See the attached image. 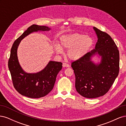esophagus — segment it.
<instances>
[{"label":"esophagus","instance_id":"34e87169","mask_svg":"<svg viewBox=\"0 0 126 126\" xmlns=\"http://www.w3.org/2000/svg\"><path fill=\"white\" fill-rule=\"evenodd\" d=\"M63 67H70L69 64L66 63H63Z\"/></svg>","mask_w":126,"mask_h":126}]
</instances>
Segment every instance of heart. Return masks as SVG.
<instances>
[{
  "instance_id": "b5f03b06",
  "label": "heart",
  "mask_w": 126,
  "mask_h": 126,
  "mask_svg": "<svg viewBox=\"0 0 126 126\" xmlns=\"http://www.w3.org/2000/svg\"><path fill=\"white\" fill-rule=\"evenodd\" d=\"M61 47L57 45L55 51L57 54L63 52V49L68 50L67 56L72 60L81 59L85 55L93 44V40L89 36L79 33H75L60 37Z\"/></svg>"
}]
</instances>
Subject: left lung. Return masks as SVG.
Masks as SVG:
<instances>
[{"instance_id": "8db88e82", "label": "left lung", "mask_w": 126, "mask_h": 126, "mask_svg": "<svg viewBox=\"0 0 126 126\" xmlns=\"http://www.w3.org/2000/svg\"><path fill=\"white\" fill-rule=\"evenodd\" d=\"M94 29L98 38L95 48L71 63L76 90L87 98H97L107 93L119 71V52L115 43L107 33L94 27ZM96 53L102 56L99 64L91 61V57Z\"/></svg>"}]
</instances>
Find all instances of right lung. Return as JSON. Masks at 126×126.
I'll return each mask as SVG.
<instances>
[{
    "label": "right lung",
    "mask_w": 126,
    "mask_h": 126,
    "mask_svg": "<svg viewBox=\"0 0 126 126\" xmlns=\"http://www.w3.org/2000/svg\"><path fill=\"white\" fill-rule=\"evenodd\" d=\"M50 29L46 26L32 25L15 41L11 47L8 68L14 87L22 96L31 98L46 96L54 88L57 74L62 69V63L50 61L41 71L28 74L22 69L18 62L17 52L21 40L32 32L48 31Z\"/></svg>",
    "instance_id": "1"
}]
</instances>
